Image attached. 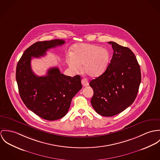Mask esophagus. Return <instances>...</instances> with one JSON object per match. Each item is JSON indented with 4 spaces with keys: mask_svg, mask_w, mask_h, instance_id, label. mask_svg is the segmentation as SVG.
<instances>
[{
    "mask_svg": "<svg viewBox=\"0 0 160 160\" xmlns=\"http://www.w3.org/2000/svg\"><path fill=\"white\" fill-rule=\"evenodd\" d=\"M82 85H83V87H87L89 85L88 80L86 79V78H83V79L82 80Z\"/></svg>",
    "mask_w": 160,
    "mask_h": 160,
    "instance_id": "esophagus-1",
    "label": "esophagus"
}]
</instances>
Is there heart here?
I'll use <instances>...</instances> for the list:
<instances>
[{
  "label": "heart",
  "mask_w": 160,
  "mask_h": 160,
  "mask_svg": "<svg viewBox=\"0 0 160 160\" xmlns=\"http://www.w3.org/2000/svg\"><path fill=\"white\" fill-rule=\"evenodd\" d=\"M110 54L105 48L93 44L81 43L73 47L72 56L67 59L70 69L79 71L84 65V71L89 76L97 77L106 69L109 62Z\"/></svg>",
  "instance_id": "obj_1"
}]
</instances>
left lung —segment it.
<instances>
[{"label": "left lung", "instance_id": "8db88e82", "mask_svg": "<svg viewBox=\"0 0 160 160\" xmlns=\"http://www.w3.org/2000/svg\"><path fill=\"white\" fill-rule=\"evenodd\" d=\"M110 63L101 75L89 82L94 94L91 103L95 111L104 117L123 112L134 101L141 82L139 64L132 52L114 42Z\"/></svg>", "mask_w": 160, "mask_h": 160}]
</instances>
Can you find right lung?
Listing matches in <instances>:
<instances>
[{"mask_svg":"<svg viewBox=\"0 0 160 160\" xmlns=\"http://www.w3.org/2000/svg\"><path fill=\"white\" fill-rule=\"evenodd\" d=\"M64 43L60 39L36 42L25 50L17 66L16 79L22 101L36 115L49 121L66 115L72 98L82 88L81 77L65 75L56 67L49 69L47 75L39 77L32 71L31 62L32 57L43 56L48 49Z\"/></svg>","mask_w":160,"mask_h":160,"instance_id":"obj_1","label":"right lung"}]
</instances>
